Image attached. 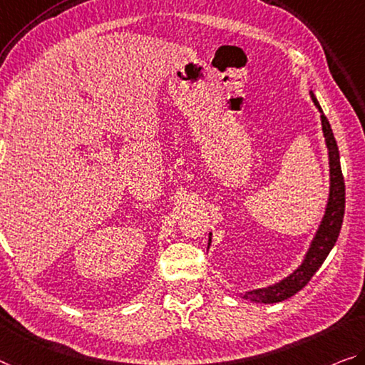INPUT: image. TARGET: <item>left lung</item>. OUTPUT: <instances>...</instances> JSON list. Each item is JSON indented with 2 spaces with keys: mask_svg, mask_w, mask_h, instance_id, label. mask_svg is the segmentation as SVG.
Segmentation results:
<instances>
[{
  "mask_svg": "<svg viewBox=\"0 0 365 365\" xmlns=\"http://www.w3.org/2000/svg\"><path fill=\"white\" fill-rule=\"evenodd\" d=\"M310 98L313 104L317 106L319 110V119H322V130L324 137V143L328 148V165H329V194L328 202L324 207V215L319 222L318 230L313 235V240L310 241L307 253L304 256V261L300 266L290 272L287 277H284L279 282L267 285L262 289H253L250 292L241 294L245 300L255 302V304H277V302L287 300L289 297L295 295L299 290H302L305 285L310 282L319 267H322L323 261L327 259L329 251L333 250L336 240L339 237L341 225H343L344 217V202H346V189H344V178L341 173V163H339V151L338 145L333 135L331 125L323 114L322 106L315 98L313 91H310ZM212 245V233H209V248Z\"/></svg>",
  "mask_w": 365,
  "mask_h": 365,
  "instance_id": "1",
  "label": "left lung"
}]
</instances>
